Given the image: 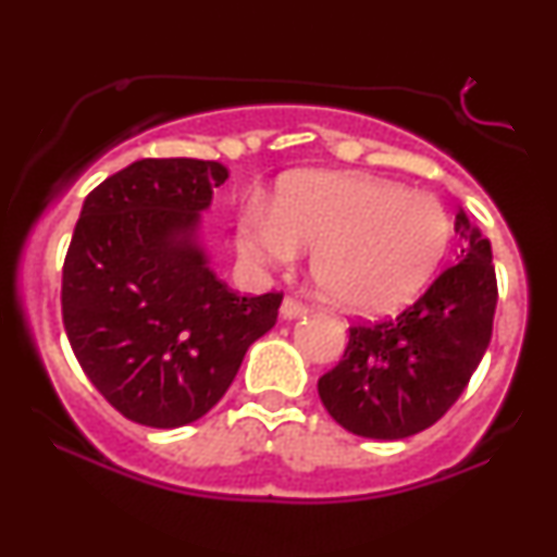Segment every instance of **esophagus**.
Returning <instances> with one entry per match:
<instances>
[{"instance_id":"esophagus-1","label":"esophagus","mask_w":557,"mask_h":557,"mask_svg":"<svg viewBox=\"0 0 557 557\" xmlns=\"http://www.w3.org/2000/svg\"><path fill=\"white\" fill-rule=\"evenodd\" d=\"M304 314H306V306L300 304L298 298L285 296L283 306H280V317H283V319H298V317H304Z\"/></svg>"}]
</instances>
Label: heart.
Segmentation results:
<instances>
[{"mask_svg": "<svg viewBox=\"0 0 557 557\" xmlns=\"http://www.w3.org/2000/svg\"><path fill=\"white\" fill-rule=\"evenodd\" d=\"M253 264H285L311 246V274L337 309L382 314L434 277L453 240L437 198L354 172H300L280 183L274 203L251 201L235 230Z\"/></svg>", "mask_w": 557, "mask_h": 557, "instance_id": "1", "label": "heart"}]
</instances>
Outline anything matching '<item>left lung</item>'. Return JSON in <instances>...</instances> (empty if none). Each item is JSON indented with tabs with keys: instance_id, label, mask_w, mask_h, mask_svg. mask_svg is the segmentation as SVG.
<instances>
[{
	"instance_id": "obj_1",
	"label": "left lung",
	"mask_w": 557,
	"mask_h": 557,
	"mask_svg": "<svg viewBox=\"0 0 557 557\" xmlns=\"http://www.w3.org/2000/svg\"><path fill=\"white\" fill-rule=\"evenodd\" d=\"M461 257L395 319L350 327L341 363L319 376V398L343 430L411 437L458 400L492 337L497 306L492 246L461 209Z\"/></svg>"
}]
</instances>
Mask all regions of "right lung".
I'll list each match as a JSON object with an SVG mask.
<instances>
[{"instance_id": "obj_1", "label": "right lung", "mask_w": 557, "mask_h": 557, "mask_svg": "<svg viewBox=\"0 0 557 557\" xmlns=\"http://www.w3.org/2000/svg\"><path fill=\"white\" fill-rule=\"evenodd\" d=\"M227 168L138 159L86 196L62 267V322L94 387L136 424L175 430L227 393L283 293L238 296L198 243Z\"/></svg>"}]
</instances>
